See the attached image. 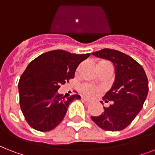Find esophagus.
I'll use <instances>...</instances> for the list:
<instances>
[{
  "instance_id": "esophagus-1",
  "label": "esophagus",
  "mask_w": 155,
  "mask_h": 155,
  "mask_svg": "<svg viewBox=\"0 0 155 155\" xmlns=\"http://www.w3.org/2000/svg\"><path fill=\"white\" fill-rule=\"evenodd\" d=\"M81 100H82L84 102H86V103H89V102L91 101L89 99H87V98H86V97H82V98H81Z\"/></svg>"
}]
</instances>
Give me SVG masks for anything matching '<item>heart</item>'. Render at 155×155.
Returning <instances> with one entry per match:
<instances>
[{
  "mask_svg": "<svg viewBox=\"0 0 155 155\" xmlns=\"http://www.w3.org/2000/svg\"><path fill=\"white\" fill-rule=\"evenodd\" d=\"M100 63H103V62H100ZM81 90L85 95H87L88 97H92V96H94L99 92V89L97 87L89 84L83 85L82 87H81Z\"/></svg>",
  "mask_w": 155,
  "mask_h": 155,
  "instance_id": "b5f03b06",
  "label": "heart"
}]
</instances>
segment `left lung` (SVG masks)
I'll use <instances>...</instances> for the list:
<instances>
[{
    "label": "left lung",
    "instance_id": "1",
    "mask_svg": "<svg viewBox=\"0 0 155 155\" xmlns=\"http://www.w3.org/2000/svg\"><path fill=\"white\" fill-rule=\"evenodd\" d=\"M92 54L113 63L115 80L103 97L105 103L112 104L108 108L104 107L101 115L91 118L104 130H124L137 117L147 99L149 87L146 72L137 61L116 50L105 48Z\"/></svg>",
    "mask_w": 155,
    "mask_h": 155
}]
</instances>
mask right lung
Segmentation results:
<instances>
[{"instance_id": "obj_1", "label": "right lung", "mask_w": 155, "mask_h": 155, "mask_svg": "<svg viewBox=\"0 0 155 155\" xmlns=\"http://www.w3.org/2000/svg\"><path fill=\"white\" fill-rule=\"evenodd\" d=\"M89 56L55 50L29 63L19 80L18 90L21 109L33 129L42 132L54 129L63 120L71 102L80 99L79 95L66 99L58 90L74 78L79 64Z\"/></svg>"}]
</instances>
